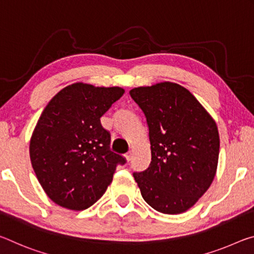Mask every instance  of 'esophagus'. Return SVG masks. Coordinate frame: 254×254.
<instances>
[{"label": "esophagus", "instance_id": "esophagus-1", "mask_svg": "<svg viewBox=\"0 0 254 254\" xmlns=\"http://www.w3.org/2000/svg\"><path fill=\"white\" fill-rule=\"evenodd\" d=\"M125 157H126V160L129 162L130 160H131V152H129V153H127L126 155H125Z\"/></svg>", "mask_w": 254, "mask_h": 254}]
</instances>
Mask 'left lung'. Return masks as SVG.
Here are the masks:
<instances>
[{"label": "left lung", "instance_id": "obj_1", "mask_svg": "<svg viewBox=\"0 0 254 254\" xmlns=\"http://www.w3.org/2000/svg\"><path fill=\"white\" fill-rule=\"evenodd\" d=\"M148 126L152 161L134 178L152 208L176 215L206 192L217 170V125L184 86L162 82L129 91Z\"/></svg>", "mask_w": 254, "mask_h": 254}]
</instances>
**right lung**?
<instances>
[{"label":"right lung","mask_w":254,"mask_h":254,"mask_svg":"<svg viewBox=\"0 0 254 254\" xmlns=\"http://www.w3.org/2000/svg\"><path fill=\"white\" fill-rule=\"evenodd\" d=\"M124 93L118 86L74 83L46 106L29 152L39 184L58 206L89 208L106 192L117 165L126 163L110 149V134L100 122Z\"/></svg>","instance_id":"right-lung-1"}]
</instances>
